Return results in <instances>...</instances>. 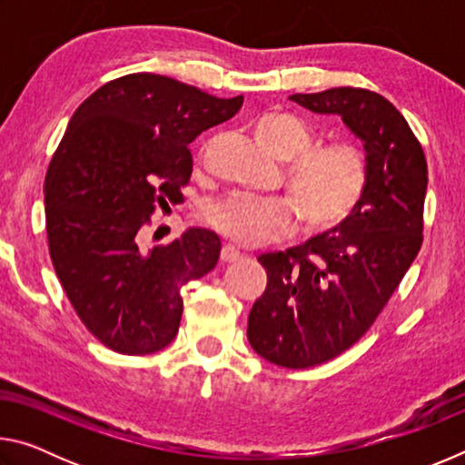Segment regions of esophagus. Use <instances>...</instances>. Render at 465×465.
<instances>
[{
	"mask_svg": "<svg viewBox=\"0 0 465 465\" xmlns=\"http://www.w3.org/2000/svg\"><path fill=\"white\" fill-rule=\"evenodd\" d=\"M242 258V252L233 246V243H225L222 248V261L223 262H235Z\"/></svg>",
	"mask_w": 465,
	"mask_h": 465,
	"instance_id": "esophagus-1",
	"label": "esophagus"
}]
</instances>
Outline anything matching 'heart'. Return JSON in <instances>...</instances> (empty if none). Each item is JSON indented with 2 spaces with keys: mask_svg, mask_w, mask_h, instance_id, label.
Returning <instances> with one entry per match:
<instances>
[{
  "mask_svg": "<svg viewBox=\"0 0 465 465\" xmlns=\"http://www.w3.org/2000/svg\"><path fill=\"white\" fill-rule=\"evenodd\" d=\"M261 143L287 170L289 199L232 194L209 204L204 219L225 238L246 248L264 246L293 233L302 217L308 232L330 230L355 213L369 184V157L349 141L316 145L308 121L291 113H272L256 124Z\"/></svg>",
  "mask_w": 465,
  "mask_h": 465,
  "instance_id": "heart-1",
  "label": "heart"
}]
</instances>
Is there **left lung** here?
Returning a JSON list of instances; mask_svg holds the SVG:
<instances>
[{"label":"left lung","instance_id":"8db88e82","mask_svg":"<svg viewBox=\"0 0 465 465\" xmlns=\"http://www.w3.org/2000/svg\"><path fill=\"white\" fill-rule=\"evenodd\" d=\"M291 100L341 114L369 157L355 213L302 246L258 256L266 289L250 310L248 341L274 365L308 369L351 349L411 269L422 246L429 170L411 124L381 94L330 88Z\"/></svg>","mask_w":465,"mask_h":465}]
</instances>
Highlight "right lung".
Returning a JSON list of instances; mask_svg holds the SVG:
<instances>
[{"label": "right lung", "mask_w": 465, "mask_h": 465, "mask_svg": "<svg viewBox=\"0 0 465 465\" xmlns=\"http://www.w3.org/2000/svg\"><path fill=\"white\" fill-rule=\"evenodd\" d=\"M242 96L215 98L155 74H129L85 98L45 178L46 238L54 272L84 326L121 355L168 346L183 289L215 269L217 233L193 227L143 248L157 204L183 199L188 143L230 121Z\"/></svg>", "instance_id": "add662e5"}]
</instances>
